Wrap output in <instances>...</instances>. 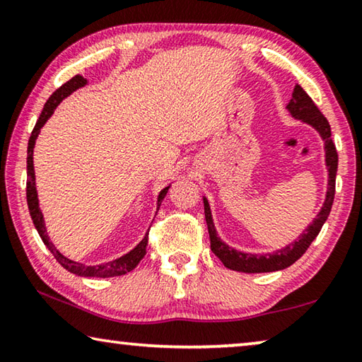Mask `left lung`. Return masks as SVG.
<instances>
[{"label":"left lung","instance_id":"left-lung-1","mask_svg":"<svg viewBox=\"0 0 362 362\" xmlns=\"http://www.w3.org/2000/svg\"><path fill=\"white\" fill-rule=\"evenodd\" d=\"M287 112L292 115V118L300 119L305 124H310L313 129L320 134L324 142V153H326V168H327V192L326 199H324L321 211L317 212L313 222L306 226L305 231L300 235L296 241L287 244L286 247L278 249L276 252L269 254H249L243 252V250H236L235 247H230L228 244L220 240L212 220L211 206L207 199L203 198L204 203V216L207 230H209L211 238V249L223 265L230 269L241 273H269V272H279L291 267L296 263L300 257H302L310 244L315 241V238L320 235L324 222H326L330 209H332L334 194H335V175H337V166H339V155H337L335 145L330 139V126L329 121L324 118L320 108L315 105L311 97L305 93V90L297 84L293 88L292 99L287 103Z\"/></svg>","mask_w":362,"mask_h":362}]
</instances>
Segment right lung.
<instances>
[{
	"mask_svg": "<svg viewBox=\"0 0 362 362\" xmlns=\"http://www.w3.org/2000/svg\"><path fill=\"white\" fill-rule=\"evenodd\" d=\"M88 84V79L83 78L81 75L73 76L70 81H66L65 84L60 86V88L54 93L51 97H49L47 102L45 103V108L40 115L38 121H36L35 129L32 131V136H30L28 140V148H27V203H28V211L30 216H32L33 225L38 235L41 236L42 243L46 244V247L51 250L52 255L56 257V260L62 265L65 269H69L70 273L78 274V276H84V278H112V276H121V274H126L132 272L134 268L139 265V262L144 259V255L146 254V244H148V233L144 236V240L140 241L136 247L129 252L118 257V259L110 260L105 263H100V265H84L81 262H75L66 259V257L60 252V250L54 246V243L51 241V238L47 235L46 225H45V217H42V212L40 209V201H38V193H36V183H35V168H33V148L36 144V139L40 136L41 127L46 124V121L51 118L54 115V110L57 108V105L62 102L65 97H69L71 93H75L76 89L83 88V86ZM170 187V185H169ZM169 187L163 188L158 194V203H156V212L161 206L164 196H166Z\"/></svg>",
	"mask_w": 362,
	"mask_h": 362,
	"instance_id": "obj_1",
	"label": "right lung"
}]
</instances>
